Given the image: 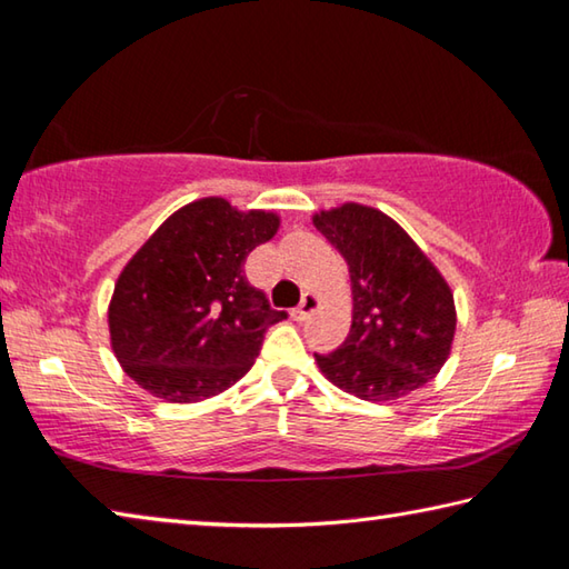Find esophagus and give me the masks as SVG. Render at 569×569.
I'll return each mask as SVG.
<instances>
[{
    "label": "esophagus",
    "instance_id": "34e87169",
    "mask_svg": "<svg viewBox=\"0 0 569 569\" xmlns=\"http://www.w3.org/2000/svg\"><path fill=\"white\" fill-rule=\"evenodd\" d=\"M316 308H319V298H316L313 293H303L301 303H298V308H293V319L296 321L311 319V316L316 313Z\"/></svg>",
    "mask_w": 569,
    "mask_h": 569
}]
</instances>
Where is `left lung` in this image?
<instances>
[{
  "label": "left lung",
  "mask_w": 569,
  "mask_h": 569,
  "mask_svg": "<svg viewBox=\"0 0 569 569\" xmlns=\"http://www.w3.org/2000/svg\"><path fill=\"white\" fill-rule=\"evenodd\" d=\"M316 230L349 266L353 321L339 349L313 353L333 387L363 401L421 389L449 359L457 308L445 276L397 220L343 203L313 216Z\"/></svg>",
  "instance_id": "1"
}]
</instances>
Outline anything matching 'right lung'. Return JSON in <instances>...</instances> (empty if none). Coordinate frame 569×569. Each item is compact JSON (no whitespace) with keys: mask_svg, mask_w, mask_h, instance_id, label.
<instances>
[{"mask_svg":"<svg viewBox=\"0 0 569 569\" xmlns=\"http://www.w3.org/2000/svg\"><path fill=\"white\" fill-rule=\"evenodd\" d=\"M278 226L276 213L200 198L146 240L122 268L108 311L112 351L134 383L192 403L246 377L268 326L286 319L243 273L250 250Z\"/></svg>","mask_w":569,"mask_h":569,"instance_id":"add662e5","label":"right lung"}]
</instances>
